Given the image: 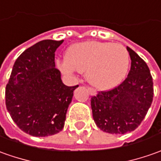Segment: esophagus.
I'll return each instance as SVG.
<instances>
[{
	"label": "esophagus",
	"mask_w": 161,
	"mask_h": 161,
	"mask_svg": "<svg viewBox=\"0 0 161 161\" xmlns=\"http://www.w3.org/2000/svg\"><path fill=\"white\" fill-rule=\"evenodd\" d=\"M88 91H89V94H90L91 96H94V95H96V90H95L94 88H90V87H88Z\"/></svg>",
	"instance_id": "esophagus-1"
}]
</instances>
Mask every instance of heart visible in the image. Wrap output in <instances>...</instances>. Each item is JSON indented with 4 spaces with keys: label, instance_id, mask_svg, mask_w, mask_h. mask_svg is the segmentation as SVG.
<instances>
[{
    "label": "heart",
    "instance_id": "heart-1",
    "mask_svg": "<svg viewBox=\"0 0 161 161\" xmlns=\"http://www.w3.org/2000/svg\"><path fill=\"white\" fill-rule=\"evenodd\" d=\"M129 64L126 48L120 44L86 42L73 45L66 58L58 61L62 73L73 75L77 71L87 73L89 83L99 89L117 86L125 77Z\"/></svg>",
    "mask_w": 161,
    "mask_h": 161
}]
</instances>
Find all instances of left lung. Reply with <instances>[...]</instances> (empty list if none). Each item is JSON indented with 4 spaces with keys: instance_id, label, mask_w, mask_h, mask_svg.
I'll return each mask as SVG.
<instances>
[{
    "instance_id": "8db88e82",
    "label": "left lung",
    "mask_w": 161,
    "mask_h": 161,
    "mask_svg": "<svg viewBox=\"0 0 161 161\" xmlns=\"http://www.w3.org/2000/svg\"><path fill=\"white\" fill-rule=\"evenodd\" d=\"M131 59L128 77L119 86L91 97L93 119L110 134H126L138 127L153 99V82L146 63L127 47Z\"/></svg>"
}]
</instances>
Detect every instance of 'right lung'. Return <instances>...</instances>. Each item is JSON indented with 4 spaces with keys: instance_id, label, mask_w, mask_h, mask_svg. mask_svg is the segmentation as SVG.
I'll list each match as a JSON object with an SVG mask.
<instances>
[{
    "instance_id": "right-lung-1",
    "label": "right lung",
    "mask_w": 161,
    "mask_h": 161,
    "mask_svg": "<svg viewBox=\"0 0 161 161\" xmlns=\"http://www.w3.org/2000/svg\"><path fill=\"white\" fill-rule=\"evenodd\" d=\"M62 41L43 40L25 49L13 65L6 91V107L14 122L33 136H48L64 126L74 89L62 82L55 52Z\"/></svg>"
}]
</instances>
